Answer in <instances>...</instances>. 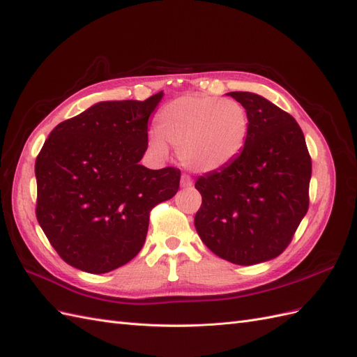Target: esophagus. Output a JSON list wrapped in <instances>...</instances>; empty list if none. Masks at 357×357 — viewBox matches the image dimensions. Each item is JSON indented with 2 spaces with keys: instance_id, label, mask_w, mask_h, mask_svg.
Instances as JSON below:
<instances>
[{
  "instance_id": "34e87169",
  "label": "esophagus",
  "mask_w": 357,
  "mask_h": 357,
  "mask_svg": "<svg viewBox=\"0 0 357 357\" xmlns=\"http://www.w3.org/2000/svg\"><path fill=\"white\" fill-rule=\"evenodd\" d=\"M180 185H181V188H192L193 186V180L188 174H183L181 180H180Z\"/></svg>"
}]
</instances>
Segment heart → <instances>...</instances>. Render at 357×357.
<instances>
[{
    "mask_svg": "<svg viewBox=\"0 0 357 357\" xmlns=\"http://www.w3.org/2000/svg\"><path fill=\"white\" fill-rule=\"evenodd\" d=\"M150 146L165 153L178 147L181 164L197 172L220 171L241 156L250 134V117L235 100L213 95H185L164 105Z\"/></svg>",
    "mask_w": 357,
    "mask_h": 357,
    "instance_id": "b5f03b06",
    "label": "heart"
}]
</instances>
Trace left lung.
Here are the masks:
<instances>
[{
	"label": "left lung",
	"mask_w": 357,
	"mask_h": 357,
	"mask_svg": "<svg viewBox=\"0 0 357 357\" xmlns=\"http://www.w3.org/2000/svg\"><path fill=\"white\" fill-rule=\"evenodd\" d=\"M250 117L244 152L234 164L198 177L202 243L236 265L282 255L308 211L311 156L302 129L284 110L250 92H229Z\"/></svg>",
	"instance_id": "obj_1"
}]
</instances>
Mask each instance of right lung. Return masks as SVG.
I'll use <instances>...</instances> for the list:
<instances>
[{
	"label": "right lung",
	"instance_id": "add662e5",
	"mask_svg": "<svg viewBox=\"0 0 357 357\" xmlns=\"http://www.w3.org/2000/svg\"><path fill=\"white\" fill-rule=\"evenodd\" d=\"M162 95L95 104L61 122L43 144L36 215L68 265L104 274L128 264L146 241L150 211L177 193L178 168L139 165Z\"/></svg>",
	"mask_w": 357,
	"mask_h": 357
}]
</instances>
